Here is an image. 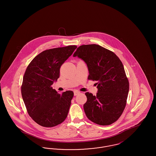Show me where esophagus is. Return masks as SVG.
<instances>
[{
	"label": "esophagus",
	"instance_id": "obj_1",
	"mask_svg": "<svg viewBox=\"0 0 156 156\" xmlns=\"http://www.w3.org/2000/svg\"><path fill=\"white\" fill-rule=\"evenodd\" d=\"M74 93L75 96H76V95H78V94H80V92H79V91H78V90H75L74 92Z\"/></svg>",
	"mask_w": 156,
	"mask_h": 156
}]
</instances>
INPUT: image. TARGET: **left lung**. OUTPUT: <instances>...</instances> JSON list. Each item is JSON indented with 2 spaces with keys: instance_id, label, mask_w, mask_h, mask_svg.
<instances>
[{
  "instance_id": "obj_1",
  "label": "left lung",
  "mask_w": 156,
  "mask_h": 156,
  "mask_svg": "<svg viewBox=\"0 0 156 156\" xmlns=\"http://www.w3.org/2000/svg\"><path fill=\"white\" fill-rule=\"evenodd\" d=\"M73 56L87 64L88 79L97 81V95L85 93L87 101L83 109L87 118L99 125L113 123L125 108L129 90L122 61L114 52L97 44L82 45Z\"/></svg>"
}]
</instances>
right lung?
<instances>
[{
  "mask_svg": "<svg viewBox=\"0 0 156 156\" xmlns=\"http://www.w3.org/2000/svg\"><path fill=\"white\" fill-rule=\"evenodd\" d=\"M76 45L45 50L36 56L27 67L21 92L27 111L40 126H57L66 119L74 97L71 90L62 94L51 85L59 77V69L70 57Z\"/></svg>",
  "mask_w": 156,
  "mask_h": 156,
  "instance_id": "add662e5",
  "label": "right lung"
}]
</instances>
